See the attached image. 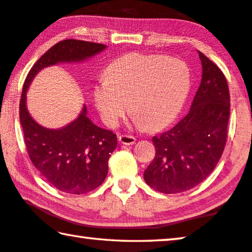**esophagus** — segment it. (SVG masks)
<instances>
[{"label": "esophagus", "mask_w": 252, "mask_h": 252, "mask_svg": "<svg viewBox=\"0 0 252 252\" xmlns=\"http://www.w3.org/2000/svg\"><path fill=\"white\" fill-rule=\"evenodd\" d=\"M119 142L126 146H132L135 143V138L132 135H120L119 136Z\"/></svg>", "instance_id": "1"}]
</instances>
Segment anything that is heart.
<instances>
[{
    "instance_id": "obj_1",
    "label": "heart",
    "mask_w": 252,
    "mask_h": 252,
    "mask_svg": "<svg viewBox=\"0 0 252 252\" xmlns=\"http://www.w3.org/2000/svg\"><path fill=\"white\" fill-rule=\"evenodd\" d=\"M191 89L186 62L160 54L130 53L111 63L106 78L93 90V102L102 120L116 126L130 109L133 123L156 130L180 113Z\"/></svg>"
}]
</instances>
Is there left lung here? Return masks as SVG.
Segmentation results:
<instances>
[{"mask_svg": "<svg viewBox=\"0 0 252 252\" xmlns=\"http://www.w3.org/2000/svg\"><path fill=\"white\" fill-rule=\"evenodd\" d=\"M202 79L187 116L172 129L152 138L155 159L144 181L163 193L190 190L210 176L227 142L230 95L221 70L198 51Z\"/></svg>", "mask_w": 252, "mask_h": 252, "instance_id": "left-lung-1", "label": "left lung"}]
</instances>
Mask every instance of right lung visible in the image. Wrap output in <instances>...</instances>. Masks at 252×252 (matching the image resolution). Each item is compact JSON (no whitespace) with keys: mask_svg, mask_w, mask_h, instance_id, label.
I'll list each match as a JSON object with an SVG mask.
<instances>
[{"mask_svg":"<svg viewBox=\"0 0 252 252\" xmlns=\"http://www.w3.org/2000/svg\"><path fill=\"white\" fill-rule=\"evenodd\" d=\"M108 46L80 40H64L53 45L30 70L20 101V122L29 157L51 186L63 192L83 194L96 189L108 174V161L118 140L112 131L95 126L85 104L79 117L60 129L37 123L27 108V93L33 79L44 67L60 63H80Z\"/></svg>","mask_w":252,"mask_h":252,"instance_id":"obj_1","label":"right lung"}]
</instances>
